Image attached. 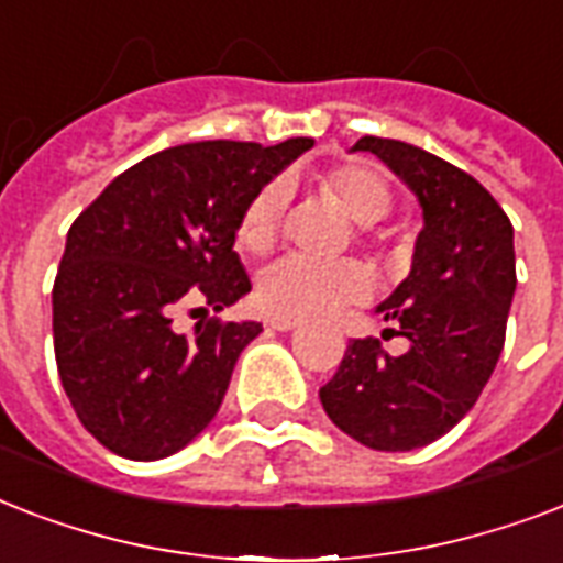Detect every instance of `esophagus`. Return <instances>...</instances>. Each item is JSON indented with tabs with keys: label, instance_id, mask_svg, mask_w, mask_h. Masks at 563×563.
<instances>
[{
	"label": "esophagus",
	"instance_id": "esophagus-1",
	"mask_svg": "<svg viewBox=\"0 0 563 563\" xmlns=\"http://www.w3.org/2000/svg\"><path fill=\"white\" fill-rule=\"evenodd\" d=\"M268 327H272V330H280V333H289V330H298L300 318L272 316V318H268Z\"/></svg>",
	"mask_w": 563,
	"mask_h": 563
}]
</instances>
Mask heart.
Wrapping results in <instances>:
<instances>
[{"label": "heart", "instance_id": "obj_1", "mask_svg": "<svg viewBox=\"0 0 563 563\" xmlns=\"http://www.w3.org/2000/svg\"><path fill=\"white\" fill-rule=\"evenodd\" d=\"M324 192L344 210V216L360 228H371L391 210V187L388 180L365 163H351L327 172L321 180ZM289 203V184L283 178L268 180L251 195L239 216L236 242L247 254L272 251L280 233L283 212ZM371 277L360 263H316L307 256H283L260 274L256 300L274 316L316 318L335 309L344 300L368 295Z\"/></svg>", "mask_w": 563, "mask_h": 563}]
</instances>
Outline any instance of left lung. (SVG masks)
Instances as JSON below:
<instances>
[{"mask_svg":"<svg viewBox=\"0 0 563 563\" xmlns=\"http://www.w3.org/2000/svg\"><path fill=\"white\" fill-rule=\"evenodd\" d=\"M351 152L379 157L423 210L409 277L376 307L409 351L353 339L318 394L344 435L409 453L446 435L497 368L517 289L515 228L479 180L418 145L362 136Z\"/></svg>","mask_w":563,"mask_h":563,"instance_id":"8db88e82","label":"left lung"}]
</instances>
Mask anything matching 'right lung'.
I'll use <instances>...</instances> for the list:
<instances>
[{"instance_id": "1", "label": "right lung", "mask_w": 563, "mask_h": 563, "mask_svg": "<svg viewBox=\"0 0 563 563\" xmlns=\"http://www.w3.org/2000/svg\"><path fill=\"white\" fill-rule=\"evenodd\" d=\"M187 143L122 172L75 219L52 289L57 374L75 415L110 453L157 462L216 418L256 321L175 333L184 303L221 312L251 291L233 251L251 195L312 148Z\"/></svg>"}]
</instances>
